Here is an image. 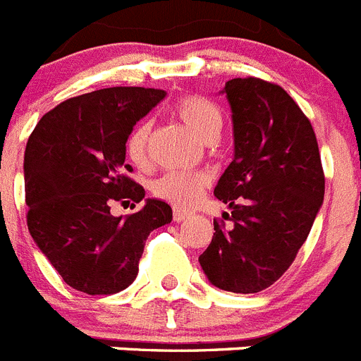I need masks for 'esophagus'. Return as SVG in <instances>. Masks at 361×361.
I'll use <instances>...</instances> for the list:
<instances>
[{
    "instance_id": "obj_1",
    "label": "esophagus",
    "mask_w": 361,
    "mask_h": 361,
    "mask_svg": "<svg viewBox=\"0 0 361 361\" xmlns=\"http://www.w3.org/2000/svg\"><path fill=\"white\" fill-rule=\"evenodd\" d=\"M186 219H190V212H186V209H180V208L173 209L175 222H183V220H186Z\"/></svg>"
}]
</instances>
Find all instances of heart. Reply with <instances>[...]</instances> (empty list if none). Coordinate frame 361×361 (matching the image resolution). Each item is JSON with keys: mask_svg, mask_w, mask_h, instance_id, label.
Listing matches in <instances>:
<instances>
[{"mask_svg": "<svg viewBox=\"0 0 361 361\" xmlns=\"http://www.w3.org/2000/svg\"><path fill=\"white\" fill-rule=\"evenodd\" d=\"M175 114L191 132L200 137L202 141H213L222 128V111L209 99L199 95H188L180 99L175 106ZM149 123L141 121L133 126L126 139V155L133 164H145L148 152ZM208 184V177L202 173H180L170 171L155 180L153 191L161 199L173 202L177 206H191L202 195Z\"/></svg>", "mask_w": 361, "mask_h": 361, "instance_id": "heart-1", "label": "heart"}]
</instances>
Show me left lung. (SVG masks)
<instances>
[{
  "label": "left lung",
  "instance_id": "1",
  "mask_svg": "<svg viewBox=\"0 0 361 361\" xmlns=\"http://www.w3.org/2000/svg\"><path fill=\"white\" fill-rule=\"evenodd\" d=\"M233 123L231 164L215 186L233 228L213 220L199 257L209 282L231 293H258L288 271L324 202L317 135L304 111L279 85L237 78L220 90Z\"/></svg>",
  "mask_w": 361,
  "mask_h": 361
}]
</instances>
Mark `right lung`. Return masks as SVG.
Returning <instances> with one entry per match:
<instances>
[{"instance_id":"1","label":"right lung","mask_w":361,"mask_h":361,"mask_svg":"<svg viewBox=\"0 0 361 361\" xmlns=\"http://www.w3.org/2000/svg\"><path fill=\"white\" fill-rule=\"evenodd\" d=\"M164 97V90L141 86L78 95L44 114L28 137V231L70 288L86 295L126 289L149 233L173 219L170 204L145 199L124 162L135 123ZM126 200L145 206L128 217L111 216V204Z\"/></svg>"}]
</instances>
